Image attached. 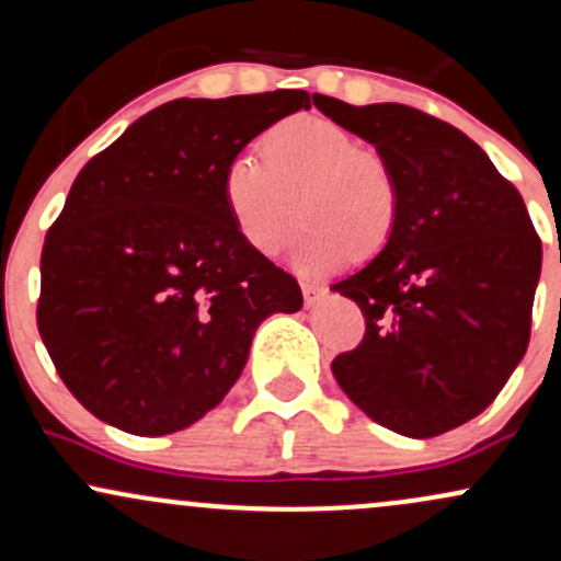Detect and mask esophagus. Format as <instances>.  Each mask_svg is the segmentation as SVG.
<instances>
[{
    "instance_id": "34e87169",
    "label": "esophagus",
    "mask_w": 561,
    "mask_h": 561,
    "mask_svg": "<svg viewBox=\"0 0 561 561\" xmlns=\"http://www.w3.org/2000/svg\"><path fill=\"white\" fill-rule=\"evenodd\" d=\"M321 295H324V287L308 285V282H302V300H306V306H313V302H319Z\"/></svg>"
}]
</instances>
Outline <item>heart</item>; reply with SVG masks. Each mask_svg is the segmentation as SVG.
<instances>
[{"mask_svg":"<svg viewBox=\"0 0 561 561\" xmlns=\"http://www.w3.org/2000/svg\"><path fill=\"white\" fill-rule=\"evenodd\" d=\"M234 229L255 253L276 255L306 221L298 263L337 268L371 259L398 229L403 186L379 150L321 115H293L261 137V160L234 156L221 176Z\"/></svg>","mask_w":561,"mask_h":561,"instance_id":"obj_1","label":"heart"}]
</instances>
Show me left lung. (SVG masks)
I'll list each match as a JSON object with an SVG mask.
<instances>
[{
    "label": "left lung",
    "instance_id": "8db88e82",
    "mask_svg": "<svg viewBox=\"0 0 561 561\" xmlns=\"http://www.w3.org/2000/svg\"><path fill=\"white\" fill-rule=\"evenodd\" d=\"M313 105L371 141L403 186L388 248L332 287L366 319L332 375L392 433H448L485 411L523 362L540 237L517 186L446 121L396 102L356 107L317 94Z\"/></svg>",
    "mask_w": 561,
    "mask_h": 561
}]
</instances>
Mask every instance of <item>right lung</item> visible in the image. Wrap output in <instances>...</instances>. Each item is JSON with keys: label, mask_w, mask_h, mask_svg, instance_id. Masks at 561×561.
Listing matches in <instances>:
<instances>
[{"label": "right lung", "mask_w": 561, "mask_h": 561, "mask_svg": "<svg viewBox=\"0 0 561 561\" xmlns=\"http://www.w3.org/2000/svg\"><path fill=\"white\" fill-rule=\"evenodd\" d=\"M308 107L302 89L165 102L76 176L42 248L36 324L96 420L134 435L190 427L242 375L261 321L302 306L298 279L234 229L221 176Z\"/></svg>", "instance_id": "1"}]
</instances>
